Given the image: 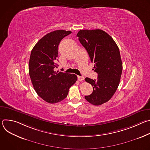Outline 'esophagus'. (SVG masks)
I'll use <instances>...</instances> for the list:
<instances>
[{
	"instance_id": "34e87169",
	"label": "esophagus",
	"mask_w": 150,
	"mask_h": 150,
	"mask_svg": "<svg viewBox=\"0 0 150 150\" xmlns=\"http://www.w3.org/2000/svg\"><path fill=\"white\" fill-rule=\"evenodd\" d=\"M78 79L79 81H83L84 79V77L82 76H78Z\"/></svg>"
}]
</instances>
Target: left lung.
Here are the masks:
<instances>
[{
    "mask_svg": "<svg viewBox=\"0 0 150 150\" xmlns=\"http://www.w3.org/2000/svg\"><path fill=\"white\" fill-rule=\"evenodd\" d=\"M76 37L98 74L96 80L85 78L93 91L85 98L93 105H101L113 97L119 86L123 68L119 47L112 37L101 30H81Z\"/></svg>",
    "mask_w": 150,
    "mask_h": 150,
    "instance_id": "1",
    "label": "left lung"
}]
</instances>
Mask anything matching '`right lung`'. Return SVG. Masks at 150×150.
<instances>
[{"label":"right lung","instance_id":"1","mask_svg":"<svg viewBox=\"0 0 150 150\" xmlns=\"http://www.w3.org/2000/svg\"><path fill=\"white\" fill-rule=\"evenodd\" d=\"M71 33L62 30L50 32L37 42L31 52L28 69L31 82L38 96L49 103L65 99L77 81L75 74L54 71L58 66L56 62L60 42Z\"/></svg>","mask_w":150,"mask_h":150}]
</instances>
